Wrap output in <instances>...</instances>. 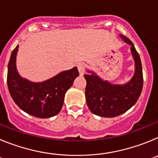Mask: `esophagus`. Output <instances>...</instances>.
<instances>
[{"mask_svg": "<svg viewBox=\"0 0 158 158\" xmlns=\"http://www.w3.org/2000/svg\"><path fill=\"white\" fill-rule=\"evenodd\" d=\"M77 69H78V71H79V73H80L81 75H83L84 73H85V65H84V63L78 64Z\"/></svg>", "mask_w": 158, "mask_h": 158, "instance_id": "34e87169", "label": "esophagus"}]
</instances>
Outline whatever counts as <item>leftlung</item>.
<instances>
[{"mask_svg":"<svg viewBox=\"0 0 158 158\" xmlns=\"http://www.w3.org/2000/svg\"><path fill=\"white\" fill-rule=\"evenodd\" d=\"M121 39L131 45V51L135 64V71L131 80L125 85H112L100 79L95 73L88 71L85 74L87 85L85 97L89 110L101 117L118 116L126 112L139 100L143 86V75L140 57L133 43L126 36Z\"/></svg>","mask_w":158,"mask_h":158,"instance_id":"8db88e82","label":"left lung"}]
</instances>
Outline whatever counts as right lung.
<instances>
[{"label": "right lung", "instance_id": "add662e5", "mask_svg": "<svg viewBox=\"0 0 158 158\" xmlns=\"http://www.w3.org/2000/svg\"><path fill=\"white\" fill-rule=\"evenodd\" d=\"M19 45L12 51L8 65V91L16 105L27 114L47 118L56 115L62 109L66 91L78 77L77 68L59 73L45 81L35 83L21 77L16 66Z\"/></svg>", "mask_w": 158, "mask_h": 158}]
</instances>
